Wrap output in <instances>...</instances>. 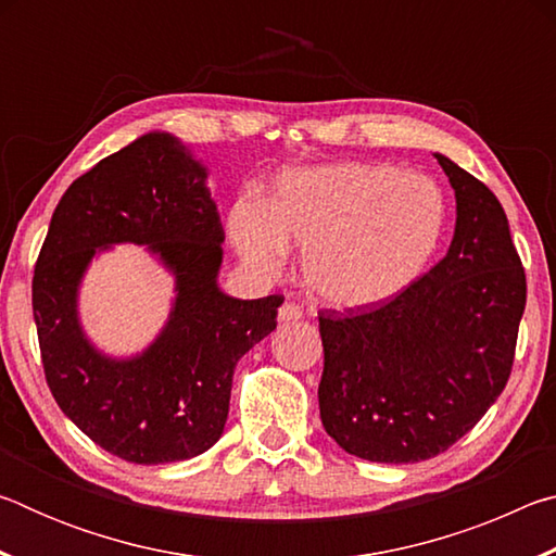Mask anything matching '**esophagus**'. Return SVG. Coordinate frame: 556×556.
I'll return each instance as SVG.
<instances>
[{
  "label": "esophagus",
  "instance_id": "1",
  "mask_svg": "<svg viewBox=\"0 0 556 556\" xmlns=\"http://www.w3.org/2000/svg\"><path fill=\"white\" fill-rule=\"evenodd\" d=\"M277 316H279L281 324H294V321H299L301 316H304V312H301V306L287 301V304L279 306V314Z\"/></svg>",
  "mask_w": 556,
  "mask_h": 556
}]
</instances>
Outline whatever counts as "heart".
I'll use <instances>...</instances> for the list:
<instances>
[{
  "label": "heart",
  "mask_w": 556,
  "mask_h": 556,
  "mask_svg": "<svg viewBox=\"0 0 556 556\" xmlns=\"http://www.w3.org/2000/svg\"><path fill=\"white\" fill-rule=\"evenodd\" d=\"M228 238L244 265L277 275L289 244L304 250L312 294L336 308L390 304L425 277L444 242V191L380 162H338L287 174L265 203L235 201Z\"/></svg>",
  "instance_id": "obj_1"
}]
</instances>
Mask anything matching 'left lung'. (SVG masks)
I'll use <instances>...</instances> for the list:
<instances>
[{
	"label": "left lung",
	"mask_w": 556,
	"mask_h": 556,
	"mask_svg": "<svg viewBox=\"0 0 556 556\" xmlns=\"http://www.w3.org/2000/svg\"><path fill=\"white\" fill-rule=\"evenodd\" d=\"M446 257L390 304L321 312V421L348 454L417 464L468 434L510 378L527 281L501 201L444 154Z\"/></svg>",
	"instance_id": "8db88e82"
}]
</instances>
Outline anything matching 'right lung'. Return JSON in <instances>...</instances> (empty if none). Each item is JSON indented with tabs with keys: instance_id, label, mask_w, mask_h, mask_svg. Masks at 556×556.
I'll return each instance as SVG.
<instances>
[{
	"instance_id": "add662e5",
	"label": "right lung",
	"mask_w": 556,
	"mask_h": 556,
	"mask_svg": "<svg viewBox=\"0 0 556 556\" xmlns=\"http://www.w3.org/2000/svg\"><path fill=\"white\" fill-rule=\"evenodd\" d=\"M208 168L168 131L102 159L55 205L31 301L46 382L83 434L129 464L208 451L228 419L240 357L277 328L281 296L235 299L218 287L223 225ZM147 243L175 277L167 324L142 354H102L79 324L81 277L100 251Z\"/></svg>"
}]
</instances>
